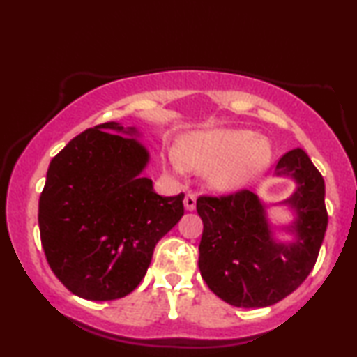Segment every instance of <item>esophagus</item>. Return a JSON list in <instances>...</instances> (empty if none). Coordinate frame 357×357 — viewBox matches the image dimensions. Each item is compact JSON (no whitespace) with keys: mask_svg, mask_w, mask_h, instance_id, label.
Listing matches in <instances>:
<instances>
[{"mask_svg":"<svg viewBox=\"0 0 357 357\" xmlns=\"http://www.w3.org/2000/svg\"><path fill=\"white\" fill-rule=\"evenodd\" d=\"M185 209L187 211H193L195 208H197V195H195L193 192H188L187 197H185Z\"/></svg>","mask_w":357,"mask_h":357,"instance_id":"34e87169","label":"esophagus"}]
</instances>
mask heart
<instances>
[{
    "instance_id": "obj_1",
    "label": "heart",
    "mask_w": 357,
    "mask_h": 357,
    "mask_svg": "<svg viewBox=\"0 0 357 357\" xmlns=\"http://www.w3.org/2000/svg\"><path fill=\"white\" fill-rule=\"evenodd\" d=\"M271 162V146L248 130H213L190 136L170 165L180 172L190 167L211 170V183L219 190H236L260 175Z\"/></svg>"
}]
</instances>
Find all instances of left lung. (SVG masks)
Returning <instances> with one entry per match:
<instances>
[{
	"mask_svg": "<svg viewBox=\"0 0 357 357\" xmlns=\"http://www.w3.org/2000/svg\"><path fill=\"white\" fill-rule=\"evenodd\" d=\"M276 175L297 182L296 193L284 202L297 211L289 227L296 234L292 243L273 241L265 208L250 190L197 199L203 221L199 271L209 289L234 307H268L294 292L310 275L324 242L325 182L309 155L289 151L278 160Z\"/></svg>",
	"mask_w": 357,
	"mask_h": 357,
	"instance_id": "obj_1",
	"label": "left lung"
}]
</instances>
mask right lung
Masks as SVG:
<instances>
[{
  "instance_id": "obj_1",
  "label": "right lung",
  "mask_w": 357,
  "mask_h": 357,
  "mask_svg": "<svg viewBox=\"0 0 357 357\" xmlns=\"http://www.w3.org/2000/svg\"><path fill=\"white\" fill-rule=\"evenodd\" d=\"M107 121L73 138L55 158L38 199L47 261L61 284L87 301L128 296L155 243L183 216V198L160 197L141 175L149 154Z\"/></svg>"
}]
</instances>
